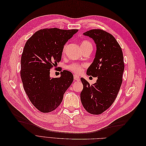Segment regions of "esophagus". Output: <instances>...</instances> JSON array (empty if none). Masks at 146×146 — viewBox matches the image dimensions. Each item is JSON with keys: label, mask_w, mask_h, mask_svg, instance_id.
<instances>
[{"label": "esophagus", "mask_w": 146, "mask_h": 146, "mask_svg": "<svg viewBox=\"0 0 146 146\" xmlns=\"http://www.w3.org/2000/svg\"><path fill=\"white\" fill-rule=\"evenodd\" d=\"M74 78L75 80L76 81H80V77H79V76H78L77 75H74Z\"/></svg>", "instance_id": "esophagus-1"}]
</instances>
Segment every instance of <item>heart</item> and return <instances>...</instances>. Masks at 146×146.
I'll list each match as a JSON object with an SVG mask.
<instances>
[{"instance_id":"b5f03b06","label":"heart","mask_w":146,"mask_h":146,"mask_svg":"<svg viewBox=\"0 0 146 146\" xmlns=\"http://www.w3.org/2000/svg\"><path fill=\"white\" fill-rule=\"evenodd\" d=\"M89 44H91V43L89 41H83L81 43V47H83V46H85L86 45H89ZM65 48H66V46H64V47L63 48V51H62L63 54H64L65 52ZM84 66H85V65L83 64L72 63V64H70L66 66V69L70 70V71H72L74 73L80 74L82 72L83 68H84Z\"/></svg>"}]
</instances>
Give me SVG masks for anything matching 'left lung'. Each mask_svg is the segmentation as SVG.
Masks as SVG:
<instances>
[{
	"label": "left lung",
	"mask_w": 146,
	"mask_h": 146,
	"mask_svg": "<svg viewBox=\"0 0 146 146\" xmlns=\"http://www.w3.org/2000/svg\"><path fill=\"white\" fill-rule=\"evenodd\" d=\"M83 35L91 38L96 44L95 58L86 74L98 80L90 85L81 78V102L88 113L100 114L113 104L120 90L124 70L123 54L116 39L103 30L92 29Z\"/></svg>",
	"instance_id": "8db88e82"
}]
</instances>
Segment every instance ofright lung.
I'll return each instance as SVG.
<instances>
[{"label":"right lung","instance_id":"obj_1","mask_svg":"<svg viewBox=\"0 0 146 146\" xmlns=\"http://www.w3.org/2000/svg\"><path fill=\"white\" fill-rule=\"evenodd\" d=\"M78 32L77 29H41L26 42L21 60V77L24 90L39 111L49 113L61 103L74 77L68 70L58 78H51L50 70L61 59L65 44Z\"/></svg>","mask_w":146,"mask_h":146}]
</instances>
